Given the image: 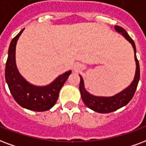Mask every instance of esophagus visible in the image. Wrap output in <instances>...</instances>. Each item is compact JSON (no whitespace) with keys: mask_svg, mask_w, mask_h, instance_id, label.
<instances>
[{"mask_svg":"<svg viewBox=\"0 0 146 146\" xmlns=\"http://www.w3.org/2000/svg\"><path fill=\"white\" fill-rule=\"evenodd\" d=\"M80 70H81V66H80V65H76V66H75V68H74V70H75L76 72H78V71H80Z\"/></svg>","mask_w":146,"mask_h":146,"instance_id":"1","label":"esophagus"}]
</instances>
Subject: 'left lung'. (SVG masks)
Listing matches in <instances>:
<instances>
[{
    "label": "left lung",
    "instance_id": "obj_1",
    "mask_svg": "<svg viewBox=\"0 0 146 146\" xmlns=\"http://www.w3.org/2000/svg\"><path fill=\"white\" fill-rule=\"evenodd\" d=\"M114 29L116 32L120 33L125 39L131 44L134 49V53H135L136 69H135V74L134 76V80L131 83L130 85L128 87H126L125 90H123L122 91L117 93V94L111 96V97H100V96H94L90 94L87 90L85 89L84 79L82 76L80 75V83L79 89L80 91V95H81V98L84 103L90 109L98 113H101V114L111 113L125 106L131 100V98H133L138 84H139V78H140V68H139V61L136 57V48H135L134 41L131 39V38L128 35V32L123 28L115 25Z\"/></svg>",
    "mask_w": 146,
    "mask_h": 146
}]
</instances>
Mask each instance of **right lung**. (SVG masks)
<instances>
[{"mask_svg": "<svg viewBox=\"0 0 146 146\" xmlns=\"http://www.w3.org/2000/svg\"><path fill=\"white\" fill-rule=\"evenodd\" d=\"M24 29L10 44L5 67V80L11 94L20 106L34 111H48L55 105L59 91L72 71L69 70L59 75L46 86H35L27 81L19 73L15 60L16 44Z\"/></svg>", "mask_w": 146, "mask_h": 146, "instance_id": "obj_1", "label": "right lung"}]
</instances>
